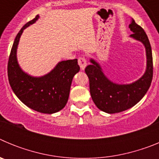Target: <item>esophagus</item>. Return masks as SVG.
Returning a JSON list of instances; mask_svg holds the SVG:
<instances>
[{
  "label": "esophagus",
  "mask_w": 159,
  "mask_h": 159,
  "mask_svg": "<svg viewBox=\"0 0 159 159\" xmlns=\"http://www.w3.org/2000/svg\"><path fill=\"white\" fill-rule=\"evenodd\" d=\"M78 64L80 67L81 70H84L85 68V67L87 66V60L85 59V57H80L78 58Z\"/></svg>",
  "instance_id": "34e87169"
}]
</instances>
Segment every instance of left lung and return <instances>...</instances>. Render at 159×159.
<instances>
[{"mask_svg":"<svg viewBox=\"0 0 159 159\" xmlns=\"http://www.w3.org/2000/svg\"><path fill=\"white\" fill-rule=\"evenodd\" d=\"M129 28L133 32L130 36L141 41L147 52V70L139 80L130 84H114L105 76L99 64L94 60H90L92 64L85 68L92 100L99 110L109 114L119 113L134 106L147 93L152 81V51L147 35L134 20Z\"/></svg>","mask_w":159,"mask_h":159,"instance_id":"obj_1","label":"left lung"}]
</instances>
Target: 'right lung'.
Masks as SVG:
<instances>
[{"mask_svg": "<svg viewBox=\"0 0 159 159\" xmlns=\"http://www.w3.org/2000/svg\"><path fill=\"white\" fill-rule=\"evenodd\" d=\"M39 18L24 25L16 35L8 62V78L18 99L32 110L52 114L65 107L74 75L80 71L77 59L61 61L54 69L42 77H32L24 72L16 60V48L23 30Z\"/></svg>", "mask_w": 159, "mask_h": 159, "instance_id": "add662e5", "label": "right lung"}]
</instances>
